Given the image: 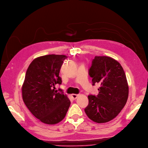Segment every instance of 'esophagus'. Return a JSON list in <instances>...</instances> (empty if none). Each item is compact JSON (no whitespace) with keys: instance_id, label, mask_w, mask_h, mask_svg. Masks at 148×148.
I'll return each mask as SVG.
<instances>
[{"instance_id":"obj_1","label":"esophagus","mask_w":148,"mask_h":148,"mask_svg":"<svg viewBox=\"0 0 148 148\" xmlns=\"http://www.w3.org/2000/svg\"><path fill=\"white\" fill-rule=\"evenodd\" d=\"M79 96V95H77V94H72V95H71V97H72V98H73V99H77V97H78Z\"/></svg>"}]
</instances>
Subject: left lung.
Returning a JSON list of instances; mask_svg holds the SVG:
<instances>
[{"label": "left lung", "mask_w": 148, "mask_h": 148, "mask_svg": "<svg viewBox=\"0 0 148 148\" xmlns=\"http://www.w3.org/2000/svg\"><path fill=\"white\" fill-rule=\"evenodd\" d=\"M92 85L99 83V93L89 95L88 105L85 112L97 123L111 121L122 110L127 102L129 85L120 63L110 57L96 56L89 69Z\"/></svg>", "instance_id": "obj_1"}]
</instances>
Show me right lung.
Returning a JSON list of instances; mask_svg holds the SVG:
<instances>
[{"label":"right lung","instance_id":"obj_1","mask_svg":"<svg viewBox=\"0 0 148 148\" xmlns=\"http://www.w3.org/2000/svg\"><path fill=\"white\" fill-rule=\"evenodd\" d=\"M64 55L51 54L35 58L27 70L22 96L33 115L43 123L56 124L64 118L71 104L66 95L56 90Z\"/></svg>","mask_w":148,"mask_h":148}]
</instances>
